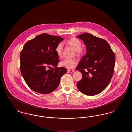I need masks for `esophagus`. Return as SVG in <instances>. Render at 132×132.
I'll list each match as a JSON object with an SVG mask.
<instances>
[{"mask_svg":"<svg viewBox=\"0 0 132 132\" xmlns=\"http://www.w3.org/2000/svg\"><path fill=\"white\" fill-rule=\"evenodd\" d=\"M67 71H68V72H70V73H73V72L74 71V70H70V69H68V70H67Z\"/></svg>","mask_w":132,"mask_h":132,"instance_id":"1","label":"esophagus"}]
</instances>
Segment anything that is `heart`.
<instances>
[{
	"label": "heart",
	"instance_id": "heart-1",
	"mask_svg": "<svg viewBox=\"0 0 132 132\" xmlns=\"http://www.w3.org/2000/svg\"><path fill=\"white\" fill-rule=\"evenodd\" d=\"M67 43L75 50L77 54L81 53L82 43L79 39L75 38H71L67 41ZM63 47V44L62 43H60L57 45L55 47V52L57 55L59 57L61 56L62 55ZM77 64L78 61L74 59H64L60 62V65L61 66L68 69L74 68L77 65Z\"/></svg>",
	"mask_w": 132,
	"mask_h": 132
}]
</instances>
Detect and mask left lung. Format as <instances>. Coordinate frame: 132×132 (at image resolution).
<instances>
[{"label": "left lung", "instance_id": "8db88e82", "mask_svg": "<svg viewBox=\"0 0 132 132\" xmlns=\"http://www.w3.org/2000/svg\"><path fill=\"white\" fill-rule=\"evenodd\" d=\"M77 38L86 46V54L76 68L82 74V79L77 84V88L88 95L99 94L108 86L113 76L114 53L105 40L92 34L86 32Z\"/></svg>", "mask_w": 132, "mask_h": 132}]
</instances>
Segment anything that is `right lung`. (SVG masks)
Here are the masks:
<instances>
[{
	"mask_svg": "<svg viewBox=\"0 0 132 132\" xmlns=\"http://www.w3.org/2000/svg\"><path fill=\"white\" fill-rule=\"evenodd\" d=\"M63 38L44 33L27 42L21 51L20 71L27 85L32 90L50 94L59 86L65 67H56L59 62L55 52ZM50 66L55 68L52 69ZM50 68L48 70L47 67Z\"/></svg>",
	"mask_w": 132,
	"mask_h": 132,
	"instance_id": "add662e5",
	"label": "right lung"
}]
</instances>
